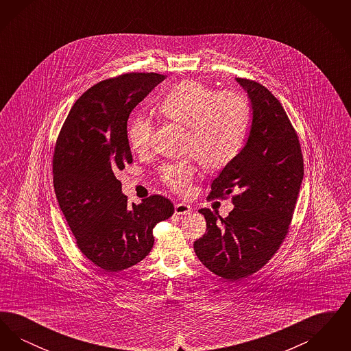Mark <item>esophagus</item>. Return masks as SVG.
Returning a JSON list of instances; mask_svg holds the SVG:
<instances>
[{
  "mask_svg": "<svg viewBox=\"0 0 351 351\" xmlns=\"http://www.w3.org/2000/svg\"><path fill=\"white\" fill-rule=\"evenodd\" d=\"M192 212V206L184 202H179L175 205V215L180 216V215H189Z\"/></svg>",
  "mask_w": 351,
  "mask_h": 351,
  "instance_id": "1",
  "label": "esophagus"
}]
</instances>
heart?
I'll return each instance as SVG.
<instances>
[{
  "instance_id": "heart-1",
  "label": "heart",
  "mask_w": 351,
  "mask_h": 351,
  "mask_svg": "<svg viewBox=\"0 0 351 351\" xmlns=\"http://www.w3.org/2000/svg\"><path fill=\"white\" fill-rule=\"evenodd\" d=\"M160 117L186 128L184 151L197 158L202 167L215 171L230 165L242 149L250 123L247 100L235 92H213L193 80L173 86L159 101ZM154 125L150 118L132 119L128 138L138 152L150 147ZM196 166L186 159L160 168V179L171 189L186 193L195 179Z\"/></svg>"
}]
</instances>
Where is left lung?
Here are the masks:
<instances>
[{"label":"left lung","instance_id":"obj_1","mask_svg":"<svg viewBox=\"0 0 351 351\" xmlns=\"http://www.w3.org/2000/svg\"><path fill=\"white\" fill-rule=\"evenodd\" d=\"M252 109L250 133L212 183L210 199L235 192L226 218L200 209L206 233L195 241L201 263L230 282L263 267L289 229L304 178L300 142L279 100L256 82L235 79Z\"/></svg>","mask_w":351,"mask_h":351}]
</instances>
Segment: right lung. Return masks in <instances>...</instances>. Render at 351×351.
Returning a JSON list of instances; mask_svg holds the SVG:
<instances>
[{
	"label": "right lung",
	"mask_w": 351,
	"mask_h": 351,
	"mask_svg": "<svg viewBox=\"0 0 351 351\" xmlns=\"http://www.w3.org/2000/svg\"><path fill=\"white\" fill-rule=\"evenodd\" d=\"M165 79L125 73L93 85L73 104L56 141L52 173L59 206L77 247L106 272L145 259L154 226L173 215V204L159 195L130 205L116 178L133 162L129 116Z\"/></svg>",
	"instance_id": "right-lung-1"
}]
</instances>
